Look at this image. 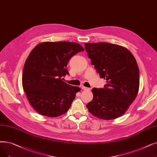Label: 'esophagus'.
<instances>
[{"instance_id": "esophagus-1", "label": "esophagus", "mask_w": 157, "mask_h": 157, "mask_svg": "<svg viewBox=\"0 0 157 157\" xmlns=\"http://www.w3.org/2000/svg\"><path fill=\"white\" fill-rule=\"evenodd\" d=\"M81 88H82L83 90H90V88H87V87H85V86H81Z\"/></svg>"}]
</instances>
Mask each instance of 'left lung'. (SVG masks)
Wrapping results in <instances>:
<instances>
[{"label": "left lung", "instance_id": "1", "mask_svg": "<svg viewBox=\"0 0 157 157\" xmlns=\"http://www.w3.org/2000/svg\"><path fill=\"white\" fill-rule=\"evenodd\" d=\"M85 50L104 88H92V101L86 106L94 116L110 120L121 117L136 98L139 69L133 54L124 47L106 42L85 43Z\"/></svg>", "mask_w": 157, "mask_h": 157}]
</instances>
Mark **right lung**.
<instances>
[{
	"label": "right lung",
	"instance_id": "right-lung-1",
	"mask_svg": "<svg viewBox=\"0 0 157 157\" xmlns=\"http://www.w3.org/2000/svg\"><path fill=\"white\" fill-rule=\"evenodd\" d=\"M84 49L69 42H45L38 44L27 58L22 86L29 103L40 114L55 117L70 108L78 86L67 84L63 77L70 59Z\"/></svg>",
	"mask_w": 157,
	"mask_h": 157
}]
</instances>
